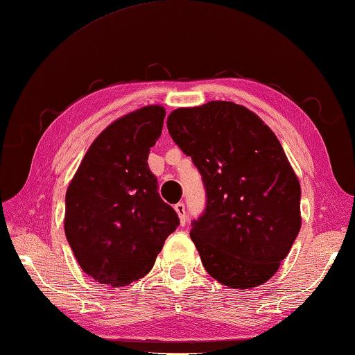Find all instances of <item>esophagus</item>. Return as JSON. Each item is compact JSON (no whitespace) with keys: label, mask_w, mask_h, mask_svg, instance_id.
<instances>
[{"label":"esophagus","mask_w":355,"mask_h":355,"mask_svg":"<svg viewBox=\"0 0 355 355\" xmlns=\"http://www.w3.org/2000/svg\"><path fill=\"white\" fill-rule=\"evenodd\" d=\"M175 212L180 218V224L184 225L187 223V214H186V206L183 205V202H178V205H175Z\"/></svg>","instance_id":"esophagus-1"}]
</instances>
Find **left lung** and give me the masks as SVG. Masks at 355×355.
Returning a JSON list of instances; mask_svg holds the SVG:
<instances>
[{
  "instance_id": "8db88e82",
  "label": "left lung",
  "mask_w": 355,
  "mask_h": 355,
  "mask_svg": "<svg viewBox=\"0 0 355 355\" xmlns=\"http://www.w3.org/2000/svg\"><path fill=\"white\" fill-rule=\"evenodd\" d=\"M166 123L205 182L207 206L191 238L206 271L229 288L267 282L302 224L299 178L275 132L225 101L177 108Z\"/></svg>"
}]
</instances>
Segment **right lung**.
Listing matches in <instances>:
<instances>
[{
  "instance_id": "obj_1",
  "label": "right lung",
  "mask_w": 355,
  "mask_h": 355,
  "mask_svg": "<svg viewBox=\"0 0 355 355\" xmlns=\"http://www.w3.org/2000/svg\"><path fill=\"white\" fill-rule=\"evenodd\" d=\"M166 110L146 105L97 135L65 193L64 230L80 268L112 288L154 267L178 216L157 192L148 155Z\"/></svg>"
}]
</instances>
